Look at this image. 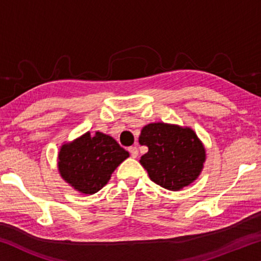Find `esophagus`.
Returning a JSON list of instances; mask_svg holds the SVG:
<instances>
[{
    "label": "esophagus",
    "instance_id": "esophagus-1",
    "mask_svg": "<svg viewBox=\"0 0 261 261\" xmlns=\"http://www.w3.org/2000/svg\"><path fill=\"white\" fill-rule=\"evenodd\" d=\"M129 152H130L132 158H137V156H138V148H137L136 146H131V147L129 148Z\"/></svg>",
    "mask_w": 261,
    "mask_h": 261
}]
</instances>
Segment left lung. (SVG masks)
<instances>
[{
    "instance_id": "obj_1",
    "label": "left lung",
    "mask_w": 261,
    "mask_h": 261,
    "mask_svg": "<svg viewBox=\"0 0 261 261\" xmlns=\"http://www.w3.org/2000/svg\"><path fill=\"white\" fill-rule=\"evenodd\" d=\"M139 144L148 152L140 159L154 183L177 191L198 177L205 161V148L189 127L151 123L143 127Z\"/></svg>"
}]
</instances>
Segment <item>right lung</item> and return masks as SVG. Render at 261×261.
Instances as JSON below:
<instances>
[{
  "label": "right lung",
  "mask_w": 261,
  "mask_h": 261,
  "mask_svg": "<svg viewBox=\"0 0 261 261\" xmlns=\"http://www.w3.org/2000/svg\"><path fill=\"white\" fill-rule=\"evenodd\" d=\"M129 156L113 137L101 132L83 135L61 147L59 170L65 182L84 194L102 189L113 171Z\"/></svg>",
  "instance_id": "right-lung-1"
}]
</instances>
